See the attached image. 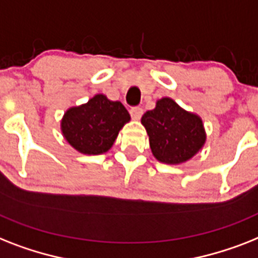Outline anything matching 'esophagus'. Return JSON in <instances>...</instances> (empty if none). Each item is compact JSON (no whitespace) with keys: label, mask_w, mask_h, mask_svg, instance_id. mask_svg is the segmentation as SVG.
I'll return each mask as SVG.
<instances>
[{"label":"esophagus","mask_w":258,"mask_h":258,"mask_svg":"<svg viewBox=\"0 0 258 258\" xmlns=\"http://www.w3.org/2000/svg\"><path fill=\"white\" fill-rule=\"evenodd\" d=\"M130 114H131V116H133V119H140L142 118V115H143V108L142 107H131V110H130Z\"/></svg>","instance_id":"34e87169"}]
</instances>
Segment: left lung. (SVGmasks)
<instances>
[{"label": "left lung", "instance_id": "1", "mask_svg": "<svg viewBox=\"0 0 258 258\" xmlns=\"http://www.w3.org/2000/svg\"><path fill=\"white\" fill-rule=\"evenodd\" d=\"M150 147L159 162L180 164L198 154L205 143L200 116L180 107L171 98H162L154 110L142 116Z\"/></svg>", "mask_w": 258, "mask_h": 258}]
</instances>
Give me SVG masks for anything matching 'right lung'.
Masks as SVG:
<instances>
[{
  "mask_svg": "<svg viewBox=\"0 0 258 258\" xmlns=\"http://www.w3.org/2000/svg\"><path fill=\"white\" fill-rule=\"evenodd\" d=\"M130 122L128 111L120 102H112L98 94L87 103L71 107L60 122L64 139L77 151L86 155L107 152L119 131Z\"/></svg>",
  "mask_w": 258,
  "mask_h": 258,
  "instance_id": "obj_1",
  "label": "right lung"
}]
</instances>
